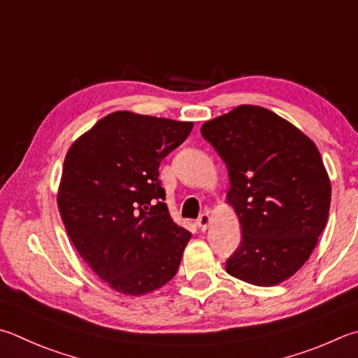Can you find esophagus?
<instances>
[{
  "label": "esophagus",
  "instance_id": "esophagus-1",
  "mask_svg": "<svg viewBox=\"0 0 358 358\" xmlns=\"http://www.w3.org/2000/svg\"><path fill=\"white\" fill-rule=\"evenodd\" d=\"M210 224H211V216L208 213H203L201 214V216L197 219V227L199 229L201 230V231H205L208 227H210Z\"/></svg>",
  "mask_w": 358,
  "mask_h": 358
}]
</instances>
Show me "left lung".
<instances>
[{"instance_id":"obj_1","label":"left lung","mask_w":358,"mask_h":358,"mask_svg":"<svg viewBox=\"0 0 358 358\" xmlns=\"http://www.w3.org/2000/svg\"><path fill=\"white\" fill-rule=\"evenodd\" d=\"M200 131L229 171L227 201L243 231L227 272L257 287L288 280L310 258L329 217L332 186L315 142L255 105L233 108Z\"/></svg>"}]
</instances>
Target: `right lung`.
Masks as SVG:
<instances>
[{
  "instance_id": "add662e5",
  "label": "right lung",
  "mask_w": 358,
  "mask_h": 358,
  "mask_svg": "<svg viewBox=\"0 0 358 358\" xmlns=\"http://www.w3.org/2000/svg\"><path fill=\"white\" fill-rule=\"evenodd\" d=\"M192 127L115 111L66 155L57 187L64 227L89 268L120 294H148L177 274L191 233L162 201L158 167Z\"/></svg>"
}]
</instances>
